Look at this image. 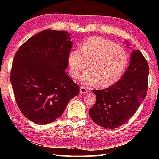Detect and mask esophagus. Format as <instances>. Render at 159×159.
<instances>
[{"mask_svg": "<svg viewBox=\"0 0 159 159\" xmlns=\"http://www.w3.org/2000/svg\"><path fill=\"white\" fill-rule=\"evenodd\" d=\"M87 92H88V89H87V88H86L85 87L81 86L80 87V93H87Z\"/></svg>", "mask_w": 159, "mask_h": 159, "instance_id": "esophagus-1", "label": "esophagus"}]
</instances>
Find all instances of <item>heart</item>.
<instances>
[{
  "label": "heart",
  "instance_id": "obj_1",
  "mask_svg": "<svg viewBox=\"0 0 159 159\" xmlns=\"http://www.w3.org/2000/svg\"><path fill=\"white\" fill-rule=\"evenodd\" d=\"M70 72L76 78L80 72V82L85 85L97 83L100 87H107L116 83L126 69L127 53L123 48L107 39L92 37L86 40L80 50L71 52L68 57Z\"/></svg>",
  "mask_w": 159,
  "mask_h": 159
}]
</instances>
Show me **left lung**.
<instances>
[{
    "mask_svg": "<svg viewBox=\"0 0 159 159\" xmlns=\"http://www.w3.org/2000/svg\"><path fill=\"white\" fill-rule=\"evenodd\" d=\"M149 66L139 50L132 52L130 61L121 79L108 88L93 90L96 96L89 116L96 124L114 129L135 113L146 96Z\"/></svg>",
    "mask_w": 159,
    "mask_h": 159,
    "instance_id": "left-lung-1",
    "label": "left lung"
}]
</instances>
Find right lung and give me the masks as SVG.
I'll return each instance as SVG.
<instances>
[{"instance_id":"add662e5","label":"right lung","mask_w":159,"mask_h":159,"mask_svg":"<svg viewBox=\"0 0 159 159\" xmlns=\"http://www.w3.org/2000/svg\"><path fill=\"white\" fill-rule=\"evenodd\" d=\"M64 31L47 29L17 50L10 73L18 107L27 119L47 124L63 113L79 86L67 75L72 42Z\"/></svg>"}]
</instances>
